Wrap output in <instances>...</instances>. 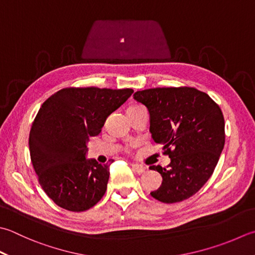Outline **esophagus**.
<instances>
[{
    "label": "esophagus",
    "instance_id": "34e87169",
    "mask_svg": "<svg viewBox=\"0 0 255 255\" xmlns=\"http://www.w3.org/2000/svg\"><path fill=\"white\" fill-rule=\"evenodd\" d=\"M131 166H132L133 170L136 171L137 173H139V174L146 172V170H147V168L144 167V166H142V164H140V163H132Z\"/></svg>",
    "mask_w": 255,
    "mask_h": 255
}]
</instances>
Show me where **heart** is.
Returning <instances> with one entry per match:
<instances>
[{"mask_svg": "<svg viewBox=\"0 0 255 255\" xmlns=\"http://www.w3.org/2000/svg\"><path fill=\"white\" fill-rule=\"evenodd\" d=\"M140 107H142V106H139V105H136V106H132V107H130L129 109H137V108H140Z\"/></svg>", "mask_w": 255, "mask_h": 255, "instance_id": "obj_1", "label": "heart"}]
</instances>
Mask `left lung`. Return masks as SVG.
<instances>
[{
	"label": "left lung",
	"mask_w": 255,
	"mask_h": 255,
	"mask_svg": "<svg viewBox=\"0 0 255 255\" xmlns=\"http://www.w3.org/2000/svg\"><path fill=\"white\" fill-rule=\"evenodd\" d=\"M133 98L147 107L153 142L170 158L167 169L150 166L162 177L151 197L164 203L187 200L212 176L223 150L224 118L208 94L193 87L139 91Z\"/></svg>",
	"instance_id": "1"
}]
</instances>
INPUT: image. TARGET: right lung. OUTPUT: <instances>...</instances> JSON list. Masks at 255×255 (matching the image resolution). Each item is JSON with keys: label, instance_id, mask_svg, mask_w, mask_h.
I'll return each instance as SVG.
<instances>
[{"label": "right lung", "instance_id": "obj_1", "mask_svg": "<svg viewBox=\"0 0 255 255\" xmlns=\"http://www.w3.org/2000/svg\"><path fill=\"white\" fill-rule=\"evenodd\" d=\"M131 88H63L39 108L29 131V153L38 182L58 207L82 212L106 192L111 163L87 159L89 138L131 96Z\"/></svg>", "mask_w": 255, "mask_h": 255}]
</instances>
